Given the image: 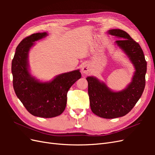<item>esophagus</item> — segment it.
<instances>
[{"label":"esophagus","mask_w":155,"mask_h":155,"mask_svg":"<svg viewBox=\"0 0 155 155\" xmlns=\"http://www.w3.org/2000/svg\"><path fill=\"white\" fill-rule=\"evenodd\" d=\"M91 67L90 66V64H88L87 63L84 64L81 67V72L83 74H88L91 72Z\"/></svg>","instance_id":"34e87169"}]
</instances>
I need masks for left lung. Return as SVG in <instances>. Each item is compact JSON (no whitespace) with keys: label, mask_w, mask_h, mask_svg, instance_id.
<instances>
[{"label":"left lung","mask_w":155,"mask_h":155,"mask_svg":"<svg viewBox=\"0 0 155 155\" xmlns=\"http://www.w3.org/2000/svg\"><path fill=\"white\" fill-rule=\"evenodd\" d=\"M107 32L120 39L115 44L125 53L135 70L130 83L120 91H112L96 77L86 78L92 112L101 118L112 119L129 113L142 96L145 85L147 62L140 46L127 33L120 29Z\"/></svg>","instance_id":"1"}]
</instances>
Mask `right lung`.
Instances as JSON below:
<instances>
[{"instance_id":"add662e5","label":"right lung","mask_w":155,"mask_h":155,"mask_svg":"<svg viewBox=\"0 0 155 155\" xmlns=\"http://www.w3.org/2000/svg\"><path fill=\"white\" fill-rule=\"evenodd\" d=\"M48 35L36 33L18 44L12 63L13 85L16 95L27 110L41 118H53L63 113L67 105L69 88L81 78L79 70L63 73L50 81H41L30 71L29 51L35 41Z\"/></svg>"}]
</instances>
